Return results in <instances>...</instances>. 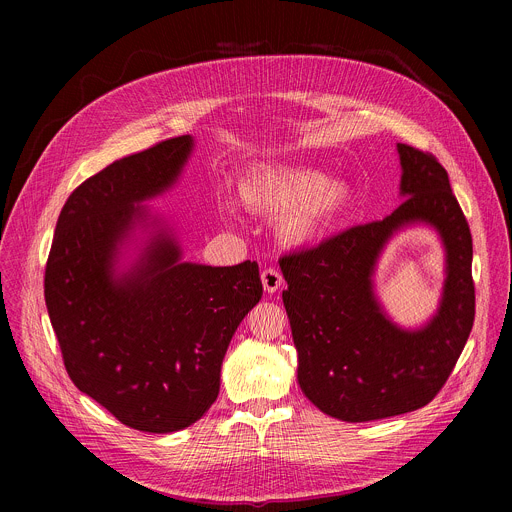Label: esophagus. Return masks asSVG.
I'll list each match as a JSON object with an SVG mask.
<instances>
[{
  "instance_id": "1",
  "label": "esophagus",
  "mask_w": 512,
  "mask_h": 512,
  "mask_svg": "<svg viewBox=\"0 0 512 512\" xmlns=\"http://www.w3.org/2000/svg\"><path fill=\"white\" fill-rule=\"evenodd\" d=\"M261 283H263V289L267 291V294H275V291L281 287V283H283V277H281V273L277 271V269H273V267H267V269H263V273H261Z\"/></svg>"
}]
</instances>
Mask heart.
I'll list each match as a JSON object with an SVG mask.
<instances>
[{
	"label": "heart",
	"instance_id": "b5f03b06",
	"mask_svg": "<svg viewBox=\"0 0 512 512\" xmlns=\"http://www.w3.org/2000/svg\"><path fill=\"white\" fill-rule=\"evenodd\" d=\"M239 196L255 212L281 214L277 237L289 247H308L324 239L352 202L344 180L300 164L259 162L239 178Z\"/></svg>",
	"mask_w": 512,
	"mask_h": 512
}]
</instances>
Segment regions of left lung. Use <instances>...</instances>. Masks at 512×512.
<instances>
[{"mask_svg": "<svg viewBox=\"0 0 512 512\" xmlns=\"http://www.w3.org/2000/svg\"><path fill=\"white\" fill-rule=\"evenodd\" d=\"M397 154L399 208L279 261L298 383L322 413L348 423L427 405L448 381L474 324L472 235L448 172L411 145L397 143ZM411 226L436 231L447 277L432 318L405 329L380 304L374 271L390 239Z\"/></svg>", "mask_w": 512, "mask_h": 512, "instance_id": "left-lung-1", "label": "left lung"}]
</instances>
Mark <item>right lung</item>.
<instances>
[{"mask_svg": "<svg viewBox=\"0 0 512 512\" xmlns=\"http://www.w3.org/2000/svg\"><path fill=\"white\" fill-rule=\"evenodd\" d=\"M192 152L180 135L85 180L60 210L44 275L70 381L148 433L208 411L231 338L263 296L255 261H184L174 225L143 204L178 184Z\"/></svg>", "mask_w": 512, "mask_h": 512, "instance_id": "1", "label": "right lung"}]
</instances>
